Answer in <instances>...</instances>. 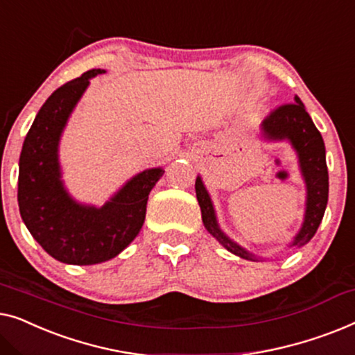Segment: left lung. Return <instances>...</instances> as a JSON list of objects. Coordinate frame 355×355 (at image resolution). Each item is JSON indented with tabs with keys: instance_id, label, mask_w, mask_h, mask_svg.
Wrapping results in <instances>:
<instances>
[{
	"instance_id": "left-lung-1",
	"label": "left lung",
	"mask_w": 355,
	"mask_h": 355,
	"mask_svg": "<svg viewBox=\"0 0 355 355\" xmlns=\"http://www.w3.org/2000/svg\"><path fill=\"white\" fill-rule=\"evenodd\" d=\"M261 139L267 143L286 141L296 153L297 166L306 184V211H304L302 225L294 234L288 248H301L307 244L320 225L328 202V168L325 156V143L320 132L313 125L311 116L306 111L301 99L294 96V103L279 106L273 111L261 125ZM196 198L201 207L202 223L209 233L234 256L252 262H262L267 257H261L248 251L241 244L233 241L218 225L216 207L201 175L196 177Z\"/></svg>"
}]
</instances>
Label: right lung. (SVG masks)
<instances>
[{
    "label": "right lung",
    "instance_id": "1",
    "mask_svg": "<svg viewBox=\"0 0 355 355\" xmlns=\"http://www.w3.org/2000/svg\"><path fill=\"white\" fill-rule=\"evenodd\" d=\"M104 72L93 69L58 88L38 111L19 157L22 220L49 256L71 266H94L119 256L141 230L149 193L164 175L162 167L137 173L101 207L78 202L67 191L59 143L89 80Z\"/></svg>",
    "mask_w": 355,
    "mask_h": 355
}]
</instances>
